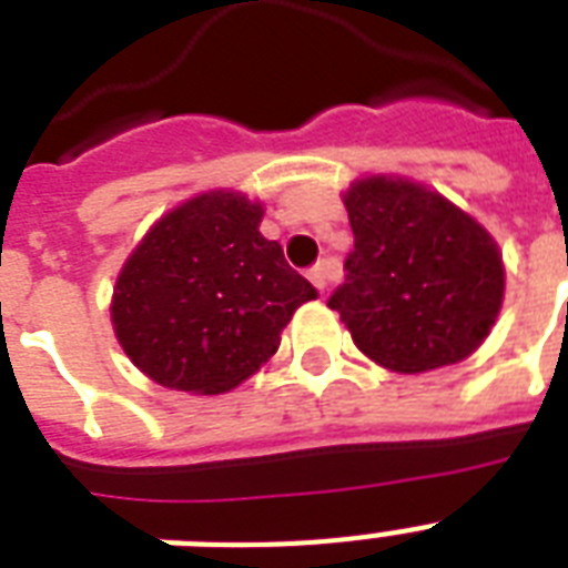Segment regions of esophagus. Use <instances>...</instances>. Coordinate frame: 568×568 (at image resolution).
I'll return each instance as SVG.
<instances>
[{
    "instance_id": "esophagus-1",
    "label": "esophagus",
    "mask_w": 568,
    "mask_h": 568,
    "mask_svg": "<svg viewBox=\"0 0 568 568\" xmlns=\"http://www.w3.org/2000/svg\"><path fill=\"white\" fill-rule=\"evenodd\" d=\"M333 276H336V271H333V265H329V262H321V265H315L310 271L312 285H315L318 292H327V285L333 283Z\"/></svg>"
}]
</instances>
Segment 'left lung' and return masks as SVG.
<instances>
[{
	"mask_svg": "<svg viewBox=\"0 0 568 568\" xmlns=\"http://www.w3.org/2000/svg\"><path fill=\"white\" fill-rule=\"evenodd\" d=\"M354 250L327 306L383 368L418 374L475 354L504 301V262L480 223L436 191L368 176L345 194Z\"/></svg>",
	"mask_w": 568,
	"mask_h": 568,
	"instance_id": "left-lung-1",
	"label": "left lung"
}]
</instances>
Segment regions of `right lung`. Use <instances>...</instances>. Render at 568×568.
<instances>
[{
	"instance_id": "1",
	"label": "right lung",
	"mask_w": 568,
	"mask_h": 568,
	"mask_svg": "<svg viewBox=\"0 0 568 568\" xmlns=\"http://www.w3.org/2000/svg\"><path fill=\"white\" fill-rule=\"evenodd\" d=\"M262 205L209 191L146 232L120 271L111 324L150 379L221 395L276 354L294 310L318 292L258 232Z\"/></svg>"
}]
</instances>
